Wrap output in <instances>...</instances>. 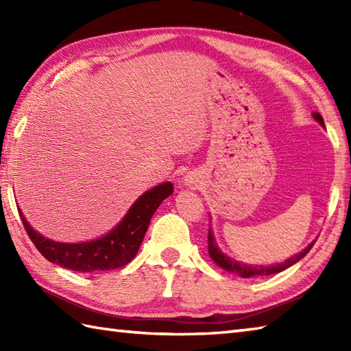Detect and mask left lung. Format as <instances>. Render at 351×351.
Returning <instances> with one entry per match:
<instances>
[{
    "label": "left lung",
    "mask_w": 351,
    "mask_h": 351,
    "mask_svg": "<svg viewBox=\"0 0 351 351\" xmlns=\"http://www.w3.org/2000/svg\"><path fill=\"white\" fill-rule=\"evenodd\" d=\"M314 117L317 119V122L319 125L324 126V121H323L322 114L314 113ZM314 244H315V241L311 243L306 249L302 250L300 253H297L295 256L287 259L285 263H282V264H276V265H270V267H267V265L265 267L264 265L253 267V265L240 264V263H238V261L230 259L229 256L225 255V253H221V250L217 247V244H215V240H214V235L211 232V229H210V232H208V252H210V255H211L214 263L217 264L219 267H221L223 270L240 274L241 278H252V276H268V274H274V273H279V271L287 270L288 267H291V265L295 264V263H299V261L312 249V245H314Z\"/></svg>",
    "instance_id": "obj_1"
}]
</instances>
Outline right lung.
<instances>
[{
    "label": "right lung",
    "mask_w": 351,
    "mask_h": 351,
    "mask_svg": "<svg viewBox=\"0 0 351 351\" xmlns=\"http://www.w3.org/2000/svg\"><path fill=\"white\" fill-rule=\"evenodd\" d=\"M173 193V184L164 182L141 195L130 208L123 220L99 240L68 244L57 243L42 237L28 225L24 214L19 211L21 220L29 240L49 263L80 273L107 271L131 263L137 255L149 221L164 199Z\"/></svg>",
    "instance_id": "obj_1"
}]
</instances>
